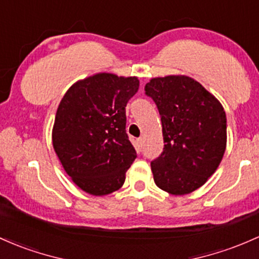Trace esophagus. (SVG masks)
I'll return each mask as SVG.
<instances>
[{
	"mask_svg": "<svg viewBox=\"0 0 259 259\" xmlns=\"http://www.w3.org/2000/svg\"><path fill=\"white\" fill-rule=\"evenodd\" d=\"M144 143H145L144 138H140V139H138V140H136V147H138L139 151H141V150H143Z\"/></svg>",
	"mask_w": 259,
	"mask_h": 259,
	"instance_id": "34e87169",
	"label": "esophagus"
}]
</instances>
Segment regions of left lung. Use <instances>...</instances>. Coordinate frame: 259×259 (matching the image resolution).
Instances as JSON below:
<instances>
[{
    "mask_svg": "<svg viewBox=\"0 0 259 259\" xmlns=\"http://www.w3.org/2000/svg\"><path fill=\"white\" fill-rule=\"evenodd\" d=\"M161 115L163 151L153 181L172 195L194 192L214 175L226 150V114L219 99L186 75L153 77L145 86Z\"/></svg>",
    "mask_w": 259,
    "mask_h": 259,
    "instance_id": "left-lung-1",
    "label": "left lung"
}]
</instances>
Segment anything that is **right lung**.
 Segmentation results:
<instances>
[{"mask_svg":"<svg viewBox=\"0 0 259 259\" xmlns=\"http://www.w3.org/2000/svg\"><path fill=\"white\" fill-rule=\"evenodd\" d=\"M139 86L136 76L99 72L75 82L59 104L54 150L65 172L88 194L103 197L123 187L136 158L125 132V107Z\"/></svg>","mask_w":259,"mask_h":259,"instance_id":"right-lung-1","label":"right lung"}]
</instances>
